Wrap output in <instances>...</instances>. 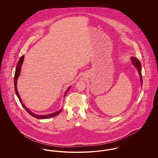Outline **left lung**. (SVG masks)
<instances>
[{"instance_id": "left-lung-1", "label": "left lung", "mask_w": 158, "mask_h": 158, "mask_svg": "<svg viewBox=\"0 0 158 158\" xmlns=\"http://www.w3.org/2000/svg\"><path fill=\"white\" fill-rule=\"evenodd\" d=\"M131 60L132 61L133 64L135 65V68L137 69L139 75H140V81H141V83H142V85L143 83V79H142V72H141V70H142V68H141V63L139 61V60L137 59L135 57H131Z\"/></svg>"}]
</instances>
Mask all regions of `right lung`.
I'll return each instance as SVG.
<instances>
[{"label": "right lung", "instance_id": "add662e5", "mask_svg": "<svg viewBox=\"0 0 158 158\" xmlns=\"http://www.w3.org/2000/svg\"><path fill=\"white\" fill-rule=\"evenodd\" d=\"M23 57H24V56H22L21 57V58L19 59V61H18V62L17 66H16V67L15 76H14V86H15V92H16V95H17L18 98H19V101H20V102H21V105H23V108H24V109H25V110L28 113H29V114H30L31 116L34 117V118H38V119H46V118H51V117H54V116L57 115L58 114H60V112L61 111V110H62V109H61V110H60L59 111H57V112H56V113H52V114H48V115H37V114H35L32 113V112L30 110H28V108H27L24 105V104H23V102H22V101H21V99L20 98V96H19V93H18V90H17V88H16V85H17V80H18V77H19V75H20L21 68V65H22V64H23ZM70 87H69V88H68V89H67V90L66 91V92H65V94H64V97H65V96H66V95L67 94L68 90L70 89Z\"/></svg>", "mask_w": 158, "mask_h": 158}]
</instances>
